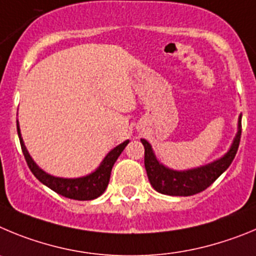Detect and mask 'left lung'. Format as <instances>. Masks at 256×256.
<instances>
[{"label": "left lung", "instance_id": "8db88e82", "mask_svg": "<svg viewBox=\"0 0 256 256\" xmlns=\"http://www.w3.org/2000/svg\"><path fill=\"white\" fill-rule=\"evenodd\" d=\"M241 117L242 114L238 116L237 132L231 146L227 153H224V156L204 166L188 168L184 171L174 170L160 163L156 160L150 142L148 140L140 139L145 149V170H146L149 182L153 186L154 190L160 194L171 195V196H190L209 188L230 167L236 156L241 138Z\"/></svg>", "mask_w": 256, "mask_h": 256}]
</instances>
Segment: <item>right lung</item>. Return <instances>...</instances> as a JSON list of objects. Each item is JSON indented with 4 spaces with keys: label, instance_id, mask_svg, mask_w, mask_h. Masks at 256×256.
Instances as JSON below:
<instances>
[{
    "label": "right lung",
    "instance_id": "right-lung-1",
    "mask_svg": "<svg viewBox=\"0 0 256 256\" xmlns=\"http://www.w3.org/2000/svg\"><path fill=\"white\" fill-rule=\"evenodd\" d=\"M16 126H18V135H19L20 144H22V154L25 156L28 166L30 168V171L33 172L34 176L47 188L50 190H54L57 194L62 195V196L68 198V199L74 200H93L96 198L100 196L107 188L108 182H110V177H111L112 167H114V162L120 156V154L122 153L126 145L128 144V140H125L120 145L114 146L107 156L103 158L100 164L90 172L86 176L76 177V178H64V177L52 176V174H47L43 171L42 168L39 167L32 156L28 152L26 146L24 144V140L22 138V131H20L19 121H16Z\"/></svg>",
    "mask_w": 256,
    "mask_h": 256
}]
</instances>
